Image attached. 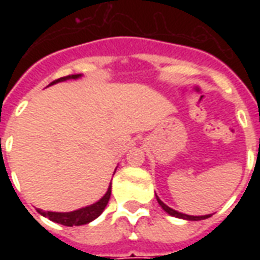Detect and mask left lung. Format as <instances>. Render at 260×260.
I'll use <instances>...</instances> for the list:
<instances>
[{
  "label": "left lung",
  "mask_w": 260,
  "mask_h": 260,
  "mask_svg": "<svg viewBox=\"0 0 260 260\" xmlns=\"http://www.w3.org/2000/svg\"><path fill=\"white\" fill-rule=\"evenodd\" d=\"M156 199H157L158 205L161 206L164 212L169 213L170 216H173V217H177V218H182V220H189V221H199V220H205V218H209L212 214H205V216H189V214H185V213H180L174 210V209H171L170 206H167L164 202L160 201V198L156 195Z\"/></svg>",
  "instance_id": "left-lung-1"
}]
</instances>
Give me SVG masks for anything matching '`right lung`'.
<instances>
[{"instance_id": "1", "label": "right lung", "mask_w": 260, "mask_h": 260, "mask_svg": "<svg viewBox=\"0 0 260 260\" xmlns=\"http://www.w3.org/2000/svg\"><path fill=\"white\" fill-rule=\"evenodd\" d=\"M82 78V74L78 75H68V76H64V78H59V79L54 80L50 83V86L54 85V83H58V82H65V80L69 79H79ZM115 173V171H114ZM110 196H111V184L108 185L107 192L104 193V196H102V199H99L94 203H91L89 206L80 207L78 210H74V212H44L42 209H37V212L40 213L44 217L50 218L54 223L62 224V225H68V227H72V225H83V224H89L93 220H96L100 214L103 213V210L107 206L108 201H110Z\"/></svg>"}]
</instances>
